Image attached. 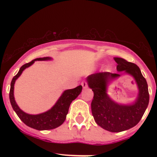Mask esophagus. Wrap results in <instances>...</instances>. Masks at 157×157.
Returning a JSON list of instances; mask_svg holds the SVG:
<instances>
[{
    "instance_id": "1",
    "label": "esophagus",
    "mask_w": 157,
    "mask_h": 157,
    "mask_svg": "<svg viewBox=\"0 0 157 157\" xmlns=\"http://www.w3.org/2000/svg\"><path fill=\"white\" fill-rule=\"evenodd\" d=\"M81 85H82V86H83V89H86V87H87V83H86V81H83V82H82Z\"/></svg>"
}]
</instances>
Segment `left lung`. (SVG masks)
Returning a JSON list of instances; mask_svg holds the SVG:
<instances>
[{
  "instance_id": "1",
  "label": "left lung",
  "mask_w": 157,
  "mask_h": 157,
  "mask_svg": "<svg viewBox=\"0 0 157 157\" xmlns=\"http://www.w3.org/2000/svg\"><path fill=\"white\" fill-rule=\"evenodd\" d=\"M114 60L118 64V73H96L88 76L86 81L94 93L91 110L96 124L110 132H121L134 127L140 121L148 106L150 96L147 80L138 66L121 58ZM122 73L131 75L139 88L137 98L131 104H118L107 93L109 83Z\"/></svg>"
}]
</instances>
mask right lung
<instances>
[{
  "instance_id": "add662e5",
  "label": "right lung",
  "mask_w": 157,
  "mask_h": 157,
  "mask_svg": "<svg viewBox=\"0 0 157 157\" xmlns=\"http://www.w3.org/2000/svg\"><path fill=\"white\" fill-rule=\"evenodd\" d=\"M52 59V58L50 57H44V58H36V59L33 60L31 62L25 64L24 65L20 67L17 75L14 76L10 83V101L13 109L15 111L19 118L25 124L32 128L39 130V131L54 129V128H56L61 125L65 121L66 116L68 113L70 105L72 101L74 100L80 94L82 91L81 85L74 89L64 90L59 99H58L56 103L49 110L43 112V113L38 114V115H30V114L26 113L20 109V107L16 102L13 94L14 84H15L16 80L21 75L23 71L27 67H30L32 64H34L35 61H49Z\"/></svg>"
}]
</instances>
